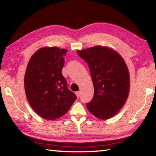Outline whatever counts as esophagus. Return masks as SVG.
<instances>
[{"label": "esophagus", "instance_id": "1", "mask_svg": "<svg viewBox=\"0 0 156 156\" xmlns=\"http://www.w3.org/2000/svg\"><path fill=\"white\" fill-rule=\"evenodd\" d=\"M76 96H77L78 98L80 97V91L76 92Z\"/></svg>", "mask_w": 156, "mask_h": 156}]
</instances>
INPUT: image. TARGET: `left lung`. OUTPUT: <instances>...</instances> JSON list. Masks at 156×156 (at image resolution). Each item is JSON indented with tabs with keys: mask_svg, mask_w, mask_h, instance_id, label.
I'll list each match as a JSON object with an SVG mask.
<instances>
[{
	"mask_svg": "<svg viewBox=\"0 0 156 156\" xmlns=\"http://www.w3.org/2000/svg\"><path fill=\"white\" fill-rule=\"evenodd\" d=\"M77 54L87 62L94 84L93 99L87 107L99 119H109L127 100L130 88L127 66L117 51L108 47L94 46L78 50Z\"/></svg>",
	"mask_w": 156,
	"mask_h": 156,
	"instance_id": "left-lung-1",
	"label": "left lung"
}]
</instances>
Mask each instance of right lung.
<instances>
[{"mask_svg":"<svg viewBox=\"0 0 156 156\" xmlns=\"http://www.w3.org/2000/svg\"><path fill=\"white\" fill-rule=\"evenodd\" d=\"M67 49L44 47L31 56L26 69L25 91L29 104L41 118L54 120L67 113L76 96L62 74Z\"/></svg>","mask_w":156,"mask_h":156,"instance_id":"obj_1","label":"right lung"}]
</instances>
